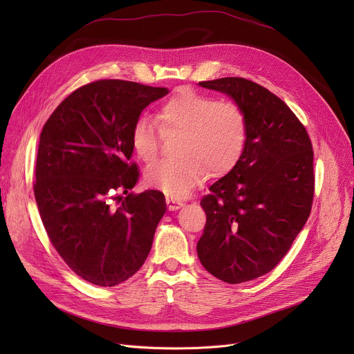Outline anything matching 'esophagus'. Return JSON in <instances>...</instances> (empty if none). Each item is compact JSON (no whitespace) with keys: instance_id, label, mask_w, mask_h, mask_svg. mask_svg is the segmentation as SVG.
Masks as SVG:
<instances>
[{"instance_id":"34e87169","label":"esophagus","mask_w":354,"mask_h":354,"mask_svg":"<svg viewBox=\"0 0 354 354\" xmlns=\"http://www.w3.org/2000/svg\"><path fill=\"white\" fill-rule=\"evenodd\" d=\"M166 205H167V209H169V211H178L179 208L183 207V202L176 201L174 198H166Z\"/></svg>"}]
</instances>
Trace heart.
Returning a JSON list of instances; mask_svg holds the SVG:
<instances>
[{
    "instance_id": "b5f03b06",
    "label": "heart",
    "mask_w": 354,
    "mask_h": 354,
    "mask_svg": "<svg viewBox=\"0 0 354 354\" xmlns=\"http://www.w3.org/2000/svg\"><path fill=\"white\" fill-rule=\"evenodd\" d=\"M165 132L176 130L178 159L160 160L146 171V182L172 198L187 196L207 179L219 176L235 166L243 155L248 122L243 107L230 100H215L192 88H180L158 110ZM133 152L145 163L159 153L156 124L140 116L130 130Z\"/></svg>"
}]
</instances>
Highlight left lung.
Wrapping results in <instances>:
<instances>
[{"mask_svg": "<svg viewBox=\"0 0 354 354\" xmlns=\"http://www.w3.org/2000/svg\"><path fill=\"white\" fill-rule=\"evenodd\" d=\"M243 107L248 136L232 169L201 207L207 224L201 264L228 284L270 272L306 225L314 196L313 146L306 127L274 93L243 77L201 82Z\"/></svg>", "mask_w": 354, "mask_h": 354, "instance_id": "obj_1", "label": "left lung"}]
</instances>
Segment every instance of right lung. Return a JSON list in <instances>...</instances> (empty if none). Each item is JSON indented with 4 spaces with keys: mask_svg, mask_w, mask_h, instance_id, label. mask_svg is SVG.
<instances>
[{
    "mask_svg": "<svg viewBox=\"0 0 354 354\" xmlns=\"http://www.w3.org/2000/svg\"><path fill=\"white\" fill-rule=\"evenodd\" d=\"M167 93L166 87L99 80L73 91L41 130L37 207L55 251L91 284L126 281L151 252L166 211L163 194L149 189L123 198L113 192L136 185L130 130L143 109Z\"/></svg>",
    "mask_w": 354,
    "mask_h": 354,
    "instance_id": "add662e5",
    "label": "right lung"
}]
</instances>
